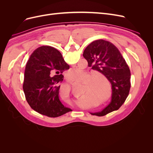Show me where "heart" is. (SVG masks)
<instances>
[{"mask_svg":"<svg viewBox=\"0 0 153 153\" xmlns=\"http://www.w3.org/2000/svg\"><path fill=\"white\" fill-rule=\"evenodd\" d=\"M85 75V72L80 70L79 69H72L68 73V78L69 80L73 83H78L81 81L82 78ZM100 76L103 77V76L102 75H100ZM89 85L91 86V96L92 97V99L94 100H99L105 93V86L104 83L101 79H99V78L95 80L94 78H92L89 83ZM85 95V94H84V96ZM108 98V91H106L105 95L100 99V104L105 101ZM82 100H80L79 102H82Z\"/></svg>","mask_w":153,"mask_h":153,"instance_id":"b5f03b06","label":"heart"}]
</instances>
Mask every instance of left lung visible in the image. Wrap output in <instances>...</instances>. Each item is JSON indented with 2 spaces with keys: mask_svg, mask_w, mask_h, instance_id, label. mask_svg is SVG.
Returning <instances> with one entry per match:
<instances>
[{
  "mask_svg": "<svg viewBox=\"0 0 153 153\" xmlns=\"http://www.w3.org/2000/svg\"><path fill=\"white\" fill-rule=\"evenodd\" d=\"M83 56L88 66L103 74L112 85L110 103L100 112L90 114L103 116L118 110L127 98L131 87L130 70L119 50L109 41L96 40L85 48Z\"/></svg>",
  "mask_w": 153,
  "mask_h": 153,
  "instance_id": "left-lung-1",
  "label": "left lung"
}]
</instances>
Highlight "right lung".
I'll list each match as a JSON object with an SVG mask.
<instances>
[{"label": "right lung", "instance_id": "right-lung-1", "mask_svg": "<svg viewBox=\"0 0 153 153\" xmlns=\"http://www.w3.org/2000/svg\"><path fill=\"white\" fill-rule=\"evenodd\" d=\"M69 68L57 49L43 46L34 51L26 64L23 85L26 100L32 109L50 117L72 111L64 106L59 96V82L63 80V71Z\"/></svg>", "mask_w": 153, "mask_h": 153}]
</instances>
